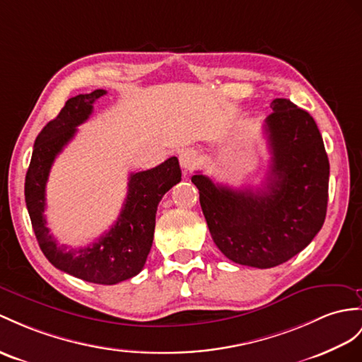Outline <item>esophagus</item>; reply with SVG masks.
<instances>
[{
	"label": "esophagus",
	"instance_id": "34e87169",
	"mask_svg": "<svg viewBox=\"0 0 362 362\" xmlns=\"http://www.w3.org/2000/svg\"><path fill=\"white\" fill-rule=\"evenodd\" d=\"M199 163L198 155L193 151H184L180 153V164L184 169V172H190L195 169Z\"/></svg>",
	"mask_w": 362,
	"mask_h": 362
}]
</instances>
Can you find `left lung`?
Masks as SVG:
<instances>
[{
    "label": "left lung",
    "mask_w": 362,
    "mask_h": 362,
    "mask_svg": "<svg viewBox=\"0 0 362 362\" xmlns=\"http://www.w3.org/2000/svg\"><path fill=\"white\" fill-rule=\"evenodd\" d=\"M264 122L270 170L262 189H232L197 173L199 204L211 240L230 261L270 269L293 258L321 230L330 165L310 113L273 100Z\"/></svg>",
    "instance_id": "8db88e82"
}]
</instances>
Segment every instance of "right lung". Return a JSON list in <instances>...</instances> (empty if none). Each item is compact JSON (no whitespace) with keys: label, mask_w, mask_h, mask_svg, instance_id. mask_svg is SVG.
<instances>
[{"label":"right lung","mask_w":362,"mask_h":362,"mask_svg":"<svg viewBox=\"0 0 362 362\" xmlns=\"http://www.w3.org/2000/svg\"><path fill=\"white\" fill-rule=\"evenodd\" d=\"M107 92L76 95L67 100L55 119L49 121L35 139L29 170L25 173V206L40 249L54 266L93 284H118L143 270L151 252L155 215L161 198L181 181L178 158L172 156L151 170L130 173L127 198L109 232L87 247L58 245L46 226V182L58 153L90 117L93 103Z\"/></svg>","instance_id":"obj_1"}]
</instances>
